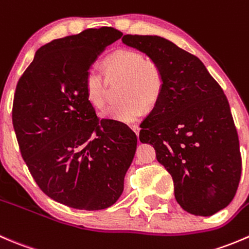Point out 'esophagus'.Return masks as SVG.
<instances>
[{
    "mask_svg": "<svg viewBox=\"0 0 249 249\" xmlns=\"http://www.w3.org/2000/svg\"><path fill=\"white\" fill-rule=\"evenodd\" d=\"M130 128H132V130H133V132L135 133V134L139 135V129H140L139 125H137V124H132V125H130Z\"/></svg>",
    "mask_w": 249,
    "mask_h": 249,
    "instance_id": "obj_1",
    "label": "esophagus"
}]
</instances>
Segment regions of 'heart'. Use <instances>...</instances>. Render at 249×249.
<instances>
[{"mask_svg": "<svg viewBox=\"0 0 249 249\" xmlns=\"http://www.w3.org/2000/svg\"><path fill=\"white\" fill-rule=\"evenodd\" d=\"M105 71L109 76L124 77L121 97L124 100L110 105L102 112L104 119L122 124L137 121L145 111V105L152 107L162 94L164 76L161 66L132 49H120L105 59ZM86 99L94 107L105 105L104 75L98 68L88 69L85 77Z\"/></svg>", "mask_w": 249, "mask_h": 249, "instance_id": "b5f03b06", "label": "heart"}]
</instances>
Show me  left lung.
<instances>
[{"instance_id":"left-lung-1","label":"left lung","mask_w":249,"mask_h":249,"mask_svg":"<svg viewBox=\"0 0 249 249\" xmlns=\"http://www.w3.org/2000/svg\"><path fill=\"white\" fill-rule=\"evenodd\" d=\"M122 42L159 64L164 87L139 139L155 147L184 211L209 216L232 201L242 169L237 130L223 89L197 56L160 36Z\"/></svg>"}]
</instances>
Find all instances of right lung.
Segmentation results:
<instances>
[{
  "instance_id": "add662e5",
  "label": "right lung",
  "mask_w": 249,
  "mask_h": 249,
  "mask_svg": "<svg viewBox=\"0 0 249 249\" xmlns=\"http://www.w3.org/2000/svg\"><path fill=\"white\" fill-rule=\"evenodd\" d=\"M112 28L88 29L37 49L16 88L12 120L21 156L52 200L98 211L124 193L137 135L115 120H99L85 94L88 69L121 38Z\"/></svg>"
}]
</instances>
